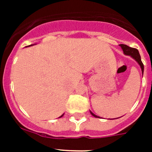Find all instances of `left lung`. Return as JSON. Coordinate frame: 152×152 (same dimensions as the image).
<instances>
[{
    "instance_id": "obj_1",
    "label": "left lung",
    "mask_w": 152,
    "mask_h": 152,
    "mask_svg": "<svg viewBox=\"0 0 152 152\" xmlns=\"http://www.w3.org/2000/svg\"><path fill=\"white\" fill-rule=\"evenodd\" d=\"M119 46H121L122 49L123 51V53H124L126 56H131L133 59H135L137 61V63L140 65V68L142 69V75H143V72H144V65H143V63L142 62V60H141V56L139 55V52L138 51V49H134V48H131V47L128 46V45H124V44H120ZM93 116H94L96 118H100V116H96L94 113H93L91 111H90Z\"/></svg>"
}]
</instances>
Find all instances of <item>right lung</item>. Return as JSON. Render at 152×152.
Instances as JSON below:
<instances>
[{"label": "right lung", "instance_id": "right-lung-1", "mask_svg": "<svg viewBox=\"0 0 152 152\" xmlns=\"http://www.w3.org/2000/svg\"><path fill=\"white\" fill-rule=\"evenodd\" d=\"M31 45H33H33H28V46H31ZM64 116V114H62V115H61V116H60V117L59 118H61V117H62V116Z\"/></svg>", "mask_w": 152, "mask_h": 152}]
</instances>
